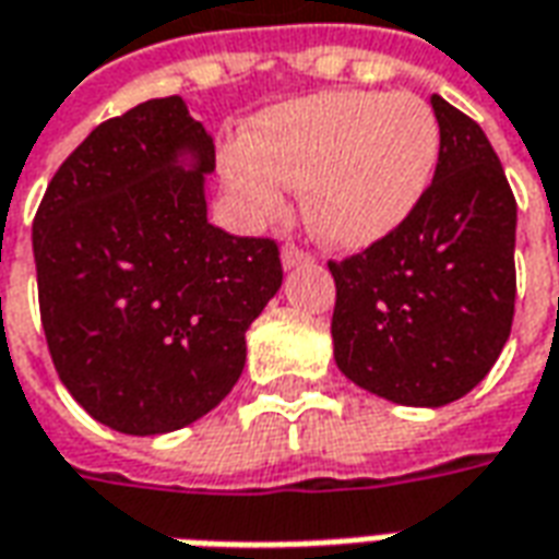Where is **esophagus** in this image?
<instances>
[{
  "mask_svg": "<svg viewBox=\"0 0 559 559\" xmlns=\"http://www.w3.org/2000/svg\"><path fill=\"white\" fill-rule=\"evenodd\" d=\"M281 263H284V269L308 266V263H311V254L302 251V248H296V245H287V248L281 251Z\"/></svg>",
  "mask_w": 559,
  "mask_h": 559,
  "instance_id": "obj_1",
  "label": "esophagus"
}]
</instances>
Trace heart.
<instances>
[{
    "label": "heart",
    "instance_id": "b5f03b06",
    "mask_svg": "<svg viewBox=\"0 0 559 559\" xmlns=\"http://www.w3.org/2000/svg\"><path fill=\"white\" fill-rule=\"evenodd\" d=\"M440 122L411 92H323L248 128L221 170L245 212L275 221L305 188V221L341 251L383 242L411 218L440 164Z\"/></svg>",
    "mask_w": 559,
    "mask_h": 559
}]
</instances>
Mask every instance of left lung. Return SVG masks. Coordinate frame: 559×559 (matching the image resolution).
Instances as JSON below:
<instances>
[{"mask_svg": "<svg viewBox=\"0 0 559 559\" xmlns=\"http://www.w3.org/2000/svg\"><path fill=\"white\" fill-rule=\"evenodd\" d=\"M443 146L411 218L329 263L341 374L404 407H443L491 371L515 314L518 206L485 131L440 95Z\"/></svg>", "mask_w": 559, "mask_h": 559, "instance_id": "left-lung-1", "label": "left lung"}]
</instances>
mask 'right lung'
I'll return each mask as SVG.
<instances>
[{
    "mask_svg": "<svg viewBox=\"0 0 559 559\" xmlns=\"http://www.w3.org/2000/svg\"><path fill=\"white\" fill-rule=\"evenodd\" d=\"M212 170V138L182 98H152L68 155L32 224L59 380L119 433H170L215 411L284 278L272 239L209 224Z\"/></svg>",
    "mask_w": 559,
    "mask_h": 559,
    "instance_id": "obj_1",
    "label": "right lung"
}]
</instances>
